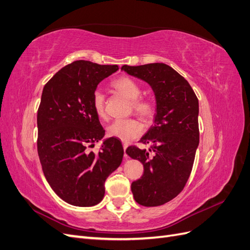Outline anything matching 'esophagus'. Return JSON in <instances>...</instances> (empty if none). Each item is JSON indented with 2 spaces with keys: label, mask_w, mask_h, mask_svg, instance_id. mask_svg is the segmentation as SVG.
Returning <instances> with one entry per match:
<instances>
[{
  "label": "esophagus",
  "mask_w": 250,
  "mask_h": 250,
  "mask_svg": "<svg viewBox=\"0 0 250 250\" xmlns=\"http://www.w3.org/2000/svg\"><path fill=\"white\" fill-rule=\"evenodd\" d=\"M127 147H128V144L127 143H125V142H123V148H124V151L127 149ZM124 158L125 160H128V155L125 153L124 154Z\"/></svg>",
  "instance_id": "obj_1"
}]
</instances>
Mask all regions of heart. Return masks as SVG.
<instances>
[{"label": "heart", "mask_w": 250, "mask_h": 250, "mask_svg": "<svg viewBox=\"0 0 250 250\" xmlns=\"http://www.w3.org/2000/svg\"><path fill=\"white\" fill-rule=\"evenodd\" d=\"M112 86L118 92L127 97L128 99L132 100V107L135 113L147 120L153 118L155 113V105L151 100L146 99V98H141L143 88L137 81L124 76L113 81ZM92 107L98 117L101 119L106 118L105 97L100 89H96L93 93ZM142 131L143 125L137 119L117 120L107 128V132L110 137L118 138L126 142L139 137Z\"/></svg>", "instance_id": "obj_1"}]
</instances>
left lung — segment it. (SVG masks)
<instances>
[{
  "label": "left lung",
  "instance_id": "8db88e82",
  "mask_svg": "<svg viewBox=\"0 0 250 250\" xmlns=\"http://www.w3.org/2000/svg\"><path fill=\"white\" fill-rule=\"evenodd\" d=\"M122 70L146 81L155 95L154 125L140 141L150 144L154 155L135 146L126 153L144 166L142 177L131 184L134 200L158 207L175 198L190 177L199 144L198 99L188 82L168 64L123 65Z\"/></svg>",
  "mask_w": 250,
  "mask_h": 250
}]
</instances>
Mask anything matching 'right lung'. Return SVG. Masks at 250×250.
<instances>
[{"instance_id": "obj_1", "label": "right lung", "mask_w": 250, "mask_h": 250, "mask_svg": "<svg viewBox=\"0 0 250 250\" xmlns=\"http://www.w3.org/2000/svg\"><path fill=\"white\" fill-rule=\"evenodd\" d=\"M118 70L117 64L77 60L43 86L37 110V152L52 190L72 206L99 203L105 180L122 163L123 146L116 138L105 140L97 154L87 150L105 134L92 107L93 93Z\"/></svg>"}]
</instances>
